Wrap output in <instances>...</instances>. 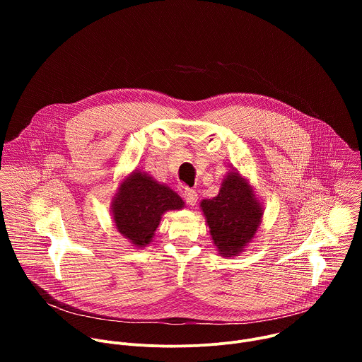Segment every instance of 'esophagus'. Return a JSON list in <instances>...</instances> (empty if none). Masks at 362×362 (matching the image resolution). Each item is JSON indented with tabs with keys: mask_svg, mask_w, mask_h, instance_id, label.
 Here are the masks:
<instances>
[{
	"mask_svg": "<svg viewBox=\"0 0 362 362\" xmlns=\"http://www.w3.org/2000/svg\"><path fill=\"white\" fill-rule=\"evenodd\" d=\"M183 199L189 206H194L197 202V192L194 189H186L183 192Z\"/></svg>",
	"mask_w": 362,
	"mask_h": 362,
	"instance_id": "esophagus-1",
	"label": "esophagus"
}]
</instances>
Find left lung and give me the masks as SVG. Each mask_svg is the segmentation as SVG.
<instances>
[{"instance_id": "1", "label": "left lung", "mask_w": 362, "mask_h": 362, "mask_svg": "<svg viewBox=\"0 0 362 362\" xmlns=\"http://www.w3.org/2000/svg\"><path fill=\"white\" fill-rule=\"evenodd\" d=\"M200 209L214 245L223 257L242 253L253 240L264 218L262 202L257 199L249 179L236 169L225 175L218 196L200 202Z\"/></svg>"}]
</instances>
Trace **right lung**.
<instances>
[{
  "label": "right lung",
  "instance_id": "right-lung-1",
  "mask_svg": "<svg viewBox=\"0 0 362 362\" xmlns=\"http://www.w3.org/2000/svg\"><path fill=\"white\" fill-rule=\"evenodd\" d=\"M183 208L185 202L175 190L137 169L120 182L110 206L117 232L139 249L153 240L166 212Z\"/></svg>",
  "mask_w": 362,
  "mask_h": 362
}]
</instances>
